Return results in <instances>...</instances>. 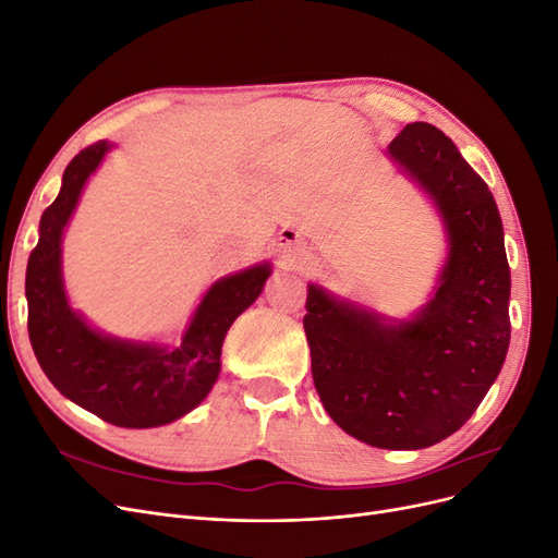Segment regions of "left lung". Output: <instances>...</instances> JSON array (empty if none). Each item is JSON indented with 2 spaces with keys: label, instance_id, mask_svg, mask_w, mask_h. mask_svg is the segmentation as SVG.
Returning <instances> with one entry per match:
<instances>
[{
  "label": "left lung",
  "instance_id": "left-lung-1",
  "mask_svg": "<svg viewBox=\"0 0 558 558\" xmlns=\"http://www.w3.org/2000/svg\"><path fill=\"white\" fill-rule=\"evenodd\" d=\"M388 154L435 199L449 258L426 310L404 324L307 286L316 393L337 426L379 449H424L459 430L510 347V265L496 199L442 130L410 123Z\"/></svg>",
  "mask_w": 558,
  "mask_h": 558
}]
</instances>
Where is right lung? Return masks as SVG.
Listing matches in <instances>:
<instances>
[{"instance_id": "right-lung-1", "label": "right lung", "mask_w": 558, "mask_h": 558, "mask_svg": "<svg viewBox=\"0 0 558 558\" xmlns=\"http://www.w3.org/2000/svg\"><path fill=\"white\" fill-rule=\"evenodd\" d=\"M111 146L95 142L66 165L56 202L41 214L39 242L27 260V330L35 356L58 391L123 428H154L189 414L221 369L226 332L263 291L269 265L216 281L174 349L109 340L70 305L60 277L62 230L83 183Z\"/></svg>"}]
</instances>
